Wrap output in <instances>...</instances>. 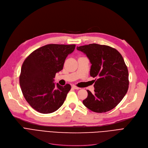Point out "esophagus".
I'll return each mask as SVG.
<instances>
[{
	"label": "esophagus",
	"instance_id": "34e87169",
	"mask_svg": "<svg viewBox=\"0 0 148 148\" xmlns=\"http://www.w3.org/2000/svg\"><path fill=\"white\" fill-rule=\"evenodd\" d=\"M72 88H73V89H76V90H79V89H80V88H79V87H77V86H74V85H73V86H72Z\"/></svg>",
	"mask_w": 148,
	"mask_h": 148
}]
</instances>
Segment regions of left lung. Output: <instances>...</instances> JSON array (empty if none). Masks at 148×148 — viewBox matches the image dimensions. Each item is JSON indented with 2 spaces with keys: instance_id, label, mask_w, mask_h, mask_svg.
<instances>
[{
  "instance_id": "obj_1",
  "label": "left lung",
  "mask_w": 148,
  "mask_h": 148,
  "mask_svg": "<svg viewBox=\"0 0 148 148\" xmlns=\"http://www.w3.org/2000/svg\"><path fill=\"white\" fill-rule=\"evenodd\" d=\"M86 54L92 64L90 75L97 77L94 93L87 90L83 104L96 113H104L114 108L126 95L129 85L128 71L119 52L109 46L91 44L77 47Z\"/></svg>"
}]
</instances>
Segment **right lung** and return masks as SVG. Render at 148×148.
<instances>
[{
	"instance_id": "obj_1",
	"label": "right lung",
	"mask_w": 148,
	"mask_h": 148,
	"mask_svg": "<svg viewBox=\"0 0 148 148\" xmlns=\"http://www.w3.org/2000/svg\"><path fill=\"white\" fill-rule=\"evenodd\" d=\"M75 47L74 44H48L33 51L23 62L20 88L27 102L37 112L51 113L64 104L71 86H62L54 83V78Z\"/></svg>"
}]
</instances>
